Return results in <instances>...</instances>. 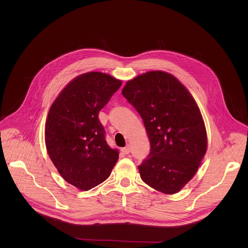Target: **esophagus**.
I'll return each mask as SVG.
<instances>
[{"mask_svg":"<svg viewBox=\"0 0 248 248\" xmlns=\"http://www.w3.org/2000/svg\"><path fill=\"white\" fill-rule=\"evenodd\" d=\"M121 151H122L124 154L127 155V154H129V152H130V147L127 145L126 147H124V148H122V149H121Z\"/></svg>","mask_w":248,"mask_h":248,"instance_id":"1","label":"esophagus"}]
</instances>
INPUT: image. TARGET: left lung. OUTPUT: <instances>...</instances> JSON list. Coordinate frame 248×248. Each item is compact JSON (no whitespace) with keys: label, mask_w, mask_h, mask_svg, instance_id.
<instances>
[{"label":"left lung","mask_w":248,"mask_h":248,"mask_svg":"<svg viewBox=\"0 0 248 248\" xmlns=\"http://www.w3.org/2000/svg\"><path fill=\"white\" fill-rule=\"evenodd\" d=\"M143 120L150 153L138 166L142 181L165 194L179 192L195 174L207 135L198 106L173 76L155 70L126 82L122 91Z\"/></svg>","instance_id":"8db88e82"}]
</instances>
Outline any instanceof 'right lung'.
I'll return each instance as SVG.
<instances>
[{"mask_svg":"<svg viewBox=\"0 0 248 248\" xmlns=\"http://www.w3.org/2000/svg\"><path fill=\"white\" fill-rule=\"evenodd\" d=\"M122 81L91 72L70 81L52 104L45 126L48 154L63 180L89 190L110 175L119 151L106 141L98 115Z\"/></svg>","mask_w":248,"mask_h":248,"instance_id":"add662e5","label":"right lung"}]
</instances>
